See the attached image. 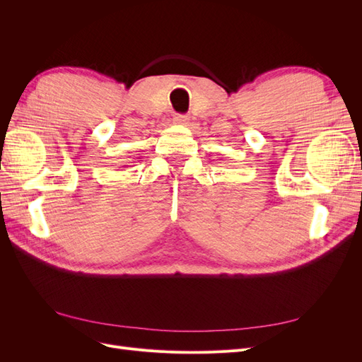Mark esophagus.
<instances>
[{"mask_svg":"<svg viewBox=\"0 0 362 362\" xmlns=\"http://www.w3.org/2000/svg\"><path fill=\"white\" fill-rule=\"evenodd\" d=\"M187 122H189V116H185V115H175L173 116V124L185 125Z\"/></svg>","mask_w":362,"mask_h":362,"instance_id":"34e87169","label":"esophagus"}]
</instances>
